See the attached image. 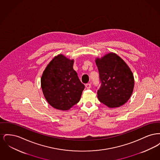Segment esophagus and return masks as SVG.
<instances>
[{
  "label": "esophagus",
  "instance_id": "esophagus-1",
  "mask_svg": "<svg viewBox=\"0 0 160 160\" xmlns=\"http://www.w3.org/2000/svg\"><path fill=\"white\" fill-rule=\"evenodd\" d=\"M86 88H87V89H90L91 88V84L90 83H87L86 84Z\"/></svg>",
  "mask_w": 160,
  "mask_h": 160
}]
</instances>
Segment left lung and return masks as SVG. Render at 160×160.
<instances>
[{
	"instance_id": "left-lung-1",
	"label": "left lung",
	"mask_w": 160,
	"mask_h": 160,
	"mask_svg": "<svg viewBox=\"0 0 160 160\" xmlns=\"http://www.w3.org/2000/svg\"><path fill=\"white\" fill-rule=\"evenodd\" d=\"M101 85L97 92L99 101L110 108L119 107L130 98L134 87L133 74L125 62L114 53L97 58Z\"/></svg>"
}]
</instances>
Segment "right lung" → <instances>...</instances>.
<instances>
[{
    "label": "right lung",
    "mask_w": 160,
    "mask_h": 160,
    "mask_svg": "<svg viewBox=\"0 0 160 160\" xmlns=\"http://www.w3.org/2000/svg\"><path fill=\"white\" fill-rule=\"evenodd\" d=\"M74 59L60 54L47 65L41 78L44 96L54 108L68 110L79 102L84 85L73 69Z\"/></svg>",
    "instance_id": "add662e5"
}]
</instances>
